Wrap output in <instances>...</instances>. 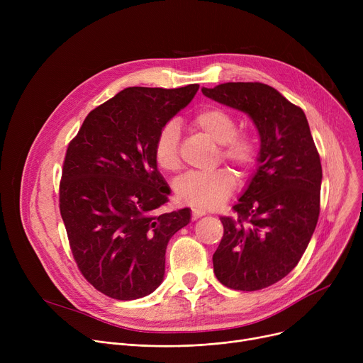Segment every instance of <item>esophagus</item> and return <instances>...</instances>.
Masks as SVG:
<instances>
[{"label":"esophagus","instance_id":"34e87169","mask_svg":"<svg viewBox=\"0 0 363 363\" xmlns=\"http://www.w3.org/2000/svg\"><path fill=\"white\" fill-rule=\"evenodd\" d=\"M204 215H206V212L203 211V208H193V219H199Z\"/></svg>","mask_w":363,"mask_h":363}]
</instances>
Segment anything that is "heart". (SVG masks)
<instances>
[{
  "label": "heart",
  "instance_id": "b5f03b06",
  "mask_svg": "<svg viewBox=\"0 0 363 363\" xmlns=\"http://www.w3.org/2000/svg\"><path fill=\"white\" fill-rule=\"evenodd\" d=\"M204 137L220 145V157L240 170L249 169L256 160V141L247 132H237V121L230 111L219 107L200 110L193 121ZM181 129L177 121L166 122L157 133L155 143L156 163L167 172L181 166L179 159ZM235 178L230 170L188 172L175 184V194L179 203L199 208H215L231 196Z\"/></svg>",
  "mask_w": 363,
  "mask_h": 363
}]
</instances>
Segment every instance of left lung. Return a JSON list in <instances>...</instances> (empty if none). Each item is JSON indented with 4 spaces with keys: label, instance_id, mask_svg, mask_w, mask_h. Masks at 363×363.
Masks as SVG:
<instances>
[{
    "label": "left lung",
    "instance_id": "obj_1",
    "mask_svg": "<svg viewBox=\"0 0 363 363\" xmlns=\"http://www.w3.org/2000/svg\"><path fill=\"white\" fill-rule=\"evenodd\" d=\"M207 99L249 116L260 140L257 166L234 211L220 218L213 255L216 278L233 290L256 291L287 277L301 259L319 216L322 166L306 114L275 88L226 82L201 88Z\"/></svg>",
    "mask_w": 363,
    "mask_h": 363
}]
</instances>
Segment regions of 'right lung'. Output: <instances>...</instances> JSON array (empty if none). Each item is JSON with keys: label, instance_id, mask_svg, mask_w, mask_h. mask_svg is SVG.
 I'll return each mask as SVG.
<instances>
[{"label": "right lung", "instance_id": "obj_1", "mask_svg": "<svg viewBox=\"0 0 363 363\" xmlns=\"http://www.w3.org/2000/svg\"><path fill=\"white\" fill-rule=\"evenodd\" d=\"M197 91V84L125 88L88 114L67 147L60 213L70 249L86 281L111 298L155 291L169 240L191 220L188 207L157 213L170 188L157 169L155 143Z\"/></svg>", "mask_w": 363, "mask_h": 363}]
</instances>
